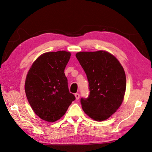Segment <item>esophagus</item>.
Returning a JSON list of instances; mask_svg holds the SVG:
<instances>
[{
  "instance_id": "obj_1",
  "label": "esophagus",
  "mask_w": 152,
  "mask_h": 152,
  "mask_svg": "<svg viewBox=\"0 0 152 152\" xmlns=\"http://www.w3.org/2000/svg\"><path fill=\"white\" fill-rule=\"evenodd\" d=\"M75 96L76 98V99H79L80 98V94L79 93H75Z\"/></svg>"
}]
</instances>
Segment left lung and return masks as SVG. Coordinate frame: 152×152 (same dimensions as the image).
I'll use <instances>...</instances> for the list:
<instances>
[{
  "mask_svg": "<svg viewBox=\"0 0 152 152\" xmlns=\"http://www.w3.org/2000/svg\"><path fill=\"white\" fill-rule=\"evenodd\" d=\"M76 57L89 82V94L82 98L84 112L96 121L108 118L120 107L125 94V72L113 55L103 50L79 52Z\"/></svg>",
  "mask_w": 152,
  "mask_h": 152,
  "instance_id": "1",
  "label": "left lung"
}]
</instances>
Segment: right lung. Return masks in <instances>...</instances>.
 Returning <instances> with one entry per match:
<instances>
[{
  "label": "right lung",
  "mask_w": 152,
  "mask_h": 152,
  "mask_svg": "<svg viewBox=\"0 0 152 152\" xmlns=\"http://www.w3.org/2000/svg\"><path fill=\"white\" fill-rule=\"evenodd\" d=\"M71 54L64 50L41 55L26 75L27 99L37 115L54 122L61 118L75 99L68 87L65 68Z\"/></svg>",
  "instance_id": "right-lung-1"
}]
</instances>
